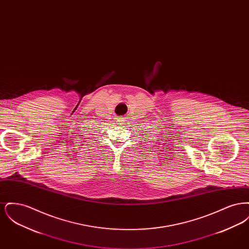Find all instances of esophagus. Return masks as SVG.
I'll use <instances>...</instances> for the list:
<instances>
[{"mask_svg": "<svg viewBox=\"0 0 249 249\" xmlns=\"http://www.w3.org/2000/svg\"><path fill=\"white\" fill-rule=\"evenodd\" d=\"M116 122H117V124H118V125H121V126H122V125L125 123V120H124L123 118L119 117V118H117V119H116Z\"/></svg>", "mask_w": 249, "mask_h": 249, "instance_id": "34e87169", "label": "esophagus"}]
</instances>
